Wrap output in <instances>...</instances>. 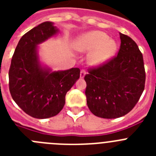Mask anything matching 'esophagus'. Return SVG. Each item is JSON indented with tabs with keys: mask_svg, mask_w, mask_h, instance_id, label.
<instances>
[{
	"mask_svg": "<svg viewBox=\"0 0 156 156\" xmlns=\"http://www.w3.org/2000/svg\"><path fill=\"white\" fill-rule=\"evenodd\" d=\"M85 75H86V71L83 69H82L80 71V78L81 79H83V78H84Z\"/></svg>",
	"mask_w": 156,
	"mask_h": 156,
	"instance_id": "esophagus-1",
	"label": "esophagus"
}]
</instances>
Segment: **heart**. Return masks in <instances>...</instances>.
<instances>
[{
	"label": "heart",
	"mask_w": 156,
	"mask_h": 156,
	"mask_svg": "<svg viewBox=\"0 0 156 156\" xmlns=\"http://www.w3.org/2000/svg\"><path fill=\"white\" fill-rule=\"evenodd\" d=\"M75 47L79 52H90L87 58L89 66L100 67L113 58L118 44L104 32L90 31L81 35L76 42Z\"/></svg>",
	"instance_id": "b5f03b06"
}]
</instances>
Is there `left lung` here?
<instances>
[{"mask_svg":"<svg viewBox=\"0 0 156 156\" xmlns=\"http://www.w3.org/2000/svg\"><path fill=\"white\" fill-rule=\"evenodd\" d=\"M117 56L104 66L89 69L87 104L92 113L104 119H115L131 111L142 94L145 71L141 52L128 36L119 33Z\"/></svg>","mask_w":156,"mask_h":156,"instance_id":"1","label":"left lung"}]
</instances>
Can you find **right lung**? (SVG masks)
Here are the masks:
<instances>
[{"label": "right lung", "instance_id": "1", "mask_svg": "<svg viewBox=\"0 0 156 156\" xmlns=\"http://www.w3.org/2000/svg\"><path fill=\"white\" fill-rule=\"evenodd\" d=\"M58 33L52 22H44L22 37L12 56L9 90L15 102L30 116L47 119L58 114L66 94L80 78L79 68L52 71L41 64L38 45Z\"/></svg>", "mask_w": 156, "mask_h": 156}]
</instances>
